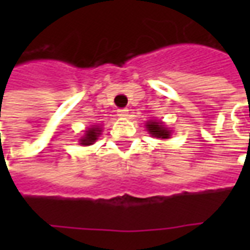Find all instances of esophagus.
<instances>
[{
  "instance_id": "34e87169",
  "label": "esophagus",
  "mask_w": 250,
  "mask_h": 250,
  "mask_svg": "<svg viewBox=\"0 0 250 250\" xmlns=\"http://www.w3.org/2000/svg\"><path fill=\"white\" fill-rule=\"evenodd\" d=\"M118 115H119V116H122V118H125V116L128 115V109L127 108L118 109Z\"/></svg>"
}]
</instances>
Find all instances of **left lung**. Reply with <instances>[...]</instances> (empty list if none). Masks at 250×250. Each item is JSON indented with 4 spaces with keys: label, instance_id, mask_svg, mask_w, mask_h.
Segmentation results:
<instances>
[{
    "label": "left lung",
    "instance_id": "1",
    "mask_svg": "<svg viewBox=\"0 0 250 250\" xmlns=\"http://www.w3.org/2000/svg\"><path fill=\"white\" fill-rule=\"evenodd\" d=\"M146 128L150 135L154 138H159V139H168L171 135L167 127L163 125L162 122H157V120H148L146 123Z\"/></svg>",
    "mask_w": 250,
    "mask_h": 250
}]
</instances>
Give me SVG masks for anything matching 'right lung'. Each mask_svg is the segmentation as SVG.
<instances>
[{"mask_svg": "<svg viewBox=\"0 0 250 250\" xmlns=\"http://www.w3.org/2000/svg\"><path fill=\"white\" fill-rule=\"evenodd\" d=\"M100 134H102L100 125H91L85 131V135L80 139V145H83V146H91V145H93L96 142V139H98Z\"/></svg>", "mask_w": 250, "mask_h": 250, "instance_id": "obj_1", "label": "right lung"}]
</instances>
